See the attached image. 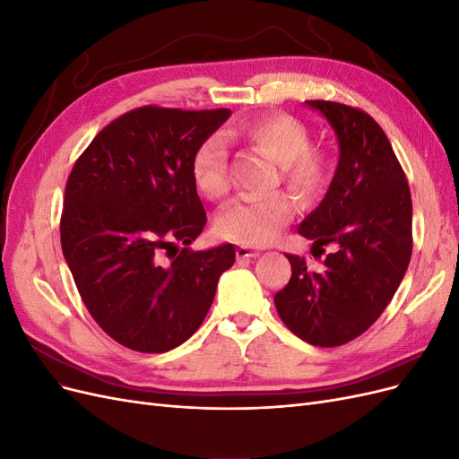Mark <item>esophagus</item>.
Returning <instances> with one entry per match:
<instances>
[{"instance_id": "1", "label": "esophagus", "mask_w": 459, "mask_h": 459, "mask_svg": "<svg viewBox=\"0 0 459 459\" xmlns=\"http://www.w3.org/2000/svg\"><path fill=\"white\" fill-rule=\"evenodd\" d=\"M235 255H238L239 260H245V258H256L260 253L255 251V248H251V247H239L238 253H235Z\"/></svg>"}]
</instances>
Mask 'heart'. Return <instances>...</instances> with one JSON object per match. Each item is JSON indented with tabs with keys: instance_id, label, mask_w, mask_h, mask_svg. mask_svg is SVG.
<instances>
[{
	"instance_id": "heart-1",
	"label": "heart",
	"mask_w": 459,
	"mask_h": 459,
	"mask_svg": "<svg viewBox=\"0 0 459 459\" xmlns=\"http://www.w3.org/2000/svg\"><path fill=\"white\" fill-rule=\"evenodd\" d=\"M255 149L280 162L283 186L302 203H314L324 195L331 179L327 151L310 145L312 134L307 124L287 113H268L239 124L231 132ZM193 179L204 197L221 201L231 189L228 147L218 135L197 149L193 159ZM295 201L285 193L235 201L218 220V231L230 241L262 247L272 243L295 216Z\"/></svg>"
}]
</instances>
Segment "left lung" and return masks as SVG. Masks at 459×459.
I'll use <instances>...</instances> for the list:
<instances>
[{"label":"left lung","mask_w":459,"mask_h":459,"mask_svg":"<svg viewBox=\"0 0 459 459\" xmlns=\"http://www.w3.org/2000/svg\"><path fill=\"white\" fill-rule=\"evenodd\" d=\"M337 134L341 157L325 197L299 226L324 270L287 255L290 280L275 293L281 322L314 346H341L368 331L394 297L411 256V195L383 128L366 110L310 100Z\"/></svg>","instance_id":"obj_1"}]
</instances>
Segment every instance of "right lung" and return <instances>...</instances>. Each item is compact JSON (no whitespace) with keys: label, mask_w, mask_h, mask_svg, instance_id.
Returning <instances> with one entry per match:
<instances>
[{"label":"right lung","mask_w":459,"mask_h":459,"mask_svg":"<svg viewBox=\"0 0 459 459\" xmlns=\"http://www.w3.org/2000/svg\"><path fill=\"white\" fill-rule=\"evenodd\" d=\"M230 115L137 107L107 124L68 176L65 260L97 325L126 349L159 354L187 341L233 266L230 243L187 248L206 224L193 159ZM164 250L175 251L170 263Z\"/></svg>","instance_id":"right-lung-1"}]
</instances>
